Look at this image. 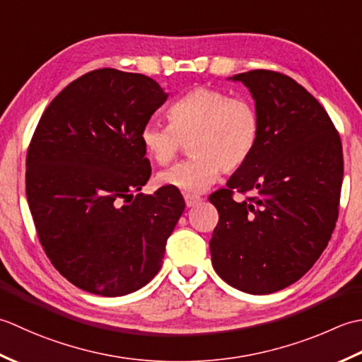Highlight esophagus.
<instances>
[{"label":"esophagus","instance_id":"esophagus-1","mask_svg":"<svg viewBox=\"0 0 362 362\" xmlns=\"http://www.w3.org/2000/svg\"><path fill=\"white\" fill-rule=\"evenodd\" d=\"M184 202H186L187 208H194L195 204H198L202 202L200 197H195V195H184Z\"/></svg>","mask_w":362,"mask_h":362}]
</instances>
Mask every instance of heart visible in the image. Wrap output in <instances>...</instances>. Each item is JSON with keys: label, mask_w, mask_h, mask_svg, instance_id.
I'll return each instance as SVG.
<instances>
[{"label": "heart", "mask_w": 362, "mask_h": 362, "mask_svg": "<svg viewBox=\"0 0 362 362\" xmlns=\"http://www.w3.org/2000/svg\"><path fill=\"white\" fill-rule=\"evenodd\" d=\"M170 127L148 122L140 131V144L153 162L167 165L182 144L192 159L159 173L160 186L186 194H202L220 173H234L247 164L259 140V115L252 103L231 98L212 87H195L168 107Z\"/></svg>", "instance_id": "heart-1"}]
</instances>
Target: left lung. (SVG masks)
Listing matches in <instances>:
<instances>
[{
	"instance_id": "obj_1",
	"label": "left lung",
	"mask_w": 362,
	"mask_h": 362,
	"mask_svg": "<svg viewBox=\"0 0 362 362\" xmlns=\"http://www.w3.org/2000/svg\"><path fill=\"white\" fill-rule=\"evenodd\" d=\"M228 79L252 93L261 131L247 164L209 197L218 211L211 257L228 284L265 295L298 281L327 248L341 198L342 144L327 110L292 78L252 70ZM233 189L255 197L234 202Z\"/></svg>"
}]
</instances>
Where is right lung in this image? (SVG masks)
<instances>
[{
    "mask_svg": "<svg viewBox=\"0 0 362 362\" xmlns=\"http://www.w3.org/2000/svg\"><path fill=\"white\" fill-rule=\"evenodd\" d=\"M168 93L156 81L100 69L49 103L26 156V197L51 264L79 289L122 297L158 274L186 208L178 189L142 190L140 131Z\"/></svg>",
    "mask_w": 362,
    "mask_h": 362,
    "instance_id": "1",
    "label": "right lung"
}]
</instances>
